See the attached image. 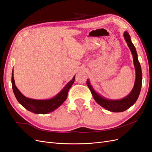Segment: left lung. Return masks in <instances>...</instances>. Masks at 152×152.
Here are the masks:
<instances>
[{"instance_id": "obj_1", "label": "left lung", "mask_w": 152, "mask_h": 152, "mask_svg": "<svg viewBox=\"0 0 152 152\" xmlns=\"http://www.w3.org/2000/svg\"><path fill=\"white\" fill-rule=\"evenodd\" d=\"M124 37L129 48L133 57V62L135 68L136 79L134 87L131 93L125 98L121 99H110L105 98L99 94L92 86L89 79L87 80V85L90 89L93 98L98 104L108 111L112 112H122L129 108L134 104L139 97L142 85V72L140 63L137 58V54L134 44L131 40V37L127 31H124Z\"/></svg>"}]
</instances>
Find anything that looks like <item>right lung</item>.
<instances>
[{
    "label": "right lung",
    "mask_w": 152,
    "mask_h": 152,
    "mask_svg": "<svg viewBox=\"0 0 152 152\" xmlns=\"http://www.w3.org/2000/svg\"><path fill=\"white\" fill-rule=\"evenodd\" d=\"M75 79V75L73 77V79L70 82H68L58 94L54 96L53 98L48 99H35L28 98L21 94L15 85L13 76V70L12 72L11 82L14 94H15L18 102L23 107L32 113L37 114H46L52 112L57 109L66 99L68 90L74 83Z\"/></svg>",
    "instance_id": "obj_1"
}]
</instances>
